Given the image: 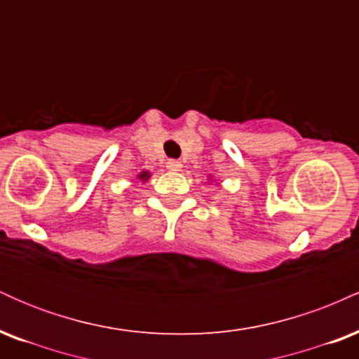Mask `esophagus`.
<instances>
[{
  "mask_svg": "<svg viewBox=\"0 0 359 359\" xmlns=\"http://www.w3.org/2000/svg\"><path fill=\"white\" fill-rule=\"evenodd\" d=\"M167 168L172 172H179L182 168V162H179V160H168Z\"/></svg>",
  "mask_w": 359,
  "mask_h": 359,
  "instance_id": "1",
  "label": "esophagus"
}]
</instances>
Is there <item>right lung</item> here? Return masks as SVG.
<instances>
[{
  "label": "right lung",
  "instance_id": "obj_1",
  "mask_svg": "<svg viewBox=\"0 0 359 359\" xmlns=\"http://www.w3.org/2000/svg\"><path fill=\"white\" fill-rule=\"evenodd\" d=\"M148 177H150V174H148V172H142V174H140V179H142V180H147Z\"/></svg>",
  "mask_w": 359,
  "mask_h": 359
}]
</instances>
